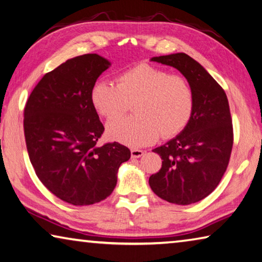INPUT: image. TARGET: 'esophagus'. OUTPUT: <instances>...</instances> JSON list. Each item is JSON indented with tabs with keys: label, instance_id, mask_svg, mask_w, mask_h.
<instances>
[{
	"label": "esophagus",
	"instance_id": "34e87169",
	"mask_svg": "<svg viewBox=\"0 0 262 262\" xmlns=\"http://www.w3.org/2000/svg\"><path fill=\"white\" fill-rule=\"evenodd\" d=\"M144 154H145V152L141 149H136V148L131 149V158H134V159H138L140 157H143Z\"/></svg>",
	"mask_w": 262,
	"mask_h": 262
}]
</instances>
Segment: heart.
Masks as SVG:
<instances>
[{
  "label": "heart",
  "mask_w": 262,
  "mask_h": 262,
  "mask_svg": "<svg viewBox=\"0 0 262 262\" xmlns=\"http://www.w3.org/2000/svg\"><path fill=\"white\" fill-rule=\"evenodd\" d=\"M91 101L96 112L109 119L121 116L134 101L135 115L107 125L110 139L132 147L153 144L160 134L163 138L180 135L194 109V93L185 77L147 63L119 73L116 84L96 81Z\"/></svg>",
  "instance_id": "1"
}]
</instances>
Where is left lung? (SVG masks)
<instances>
[{
	"label": "left lung",
	"mask_w": 262,
	"mask_h": 262,
	"mask_svg": "<svg viewBox=\"0 0 262 262\" xmlns=\"http://www.w3.org/2000/svg\"><path fill=\"white\" fill-rule=\"evenodd\" d=\"M152 61L183 73L193 90L194 109L176 138L153 149L161 157L162 167L149 177V186L168 203H198L216 189L230 160L233 128L227 94L189 55H164Z\"/></svg>",
	"instance_id": "1"
}]
</instances>
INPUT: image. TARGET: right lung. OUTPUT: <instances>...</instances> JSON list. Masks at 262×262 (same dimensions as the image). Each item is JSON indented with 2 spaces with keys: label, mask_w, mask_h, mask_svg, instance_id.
<instances>
[{
  "label": "right lung",
  "mask_w": 262,
  "mask_h": 262,
  "mask_svg": "<svg viewBox=\"0 0 262 262\" xmlns=\"http://www.w3.org/2000/svg\"><path fill=\"white\" fill-rule=\"evenodd\" d=\"M109 66L98 54L68 59L41 78L25 104L26 148L36 176L57 198L75 206L112 194L119 166L131 157L116 141L96 144L104 127L91 91Z\"/></svg>",
  "instance_id": "1"
}]
</instances>
